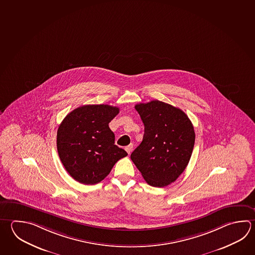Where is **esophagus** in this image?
Returning a JSON list of instances; mask_svg holds the SVG:
<instances>
[{
    "mask_svg": "<svg viewBox=\"0 0 255 255\" xmlns=\"http://www.w3.org/2000/svg\"><path fill=\"white\" fill-rule=\"evenodd\" d=\"M132 149H133V145L132 144L128 145V146L125 147V150L127 151V153L128 154H130V152H131Z\"/></svg>",
    "mask_w": 255,
    "mask_h": 255,
    "instance_id": "obj_1",
    "label": "esophagus"
}]
</instances>
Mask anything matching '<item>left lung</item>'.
<instances>
[{
    "mask_svg": "<svg viewBox=\"0 0 255 255\" xmlns=\"http://www.w3.org/2000/svg\"><path fill=\"white\" fill-rule=\"evenodd\" d=\"M135 109L144 125V135L130 159L149 185L167 187L191 158L196 138L192 123L182 110L159 100L138 104Z\"/></svg>",
    "mask_w": 255,
    "mask_h": 255,
    "instance_id": "1",
    "label": "left lung"
}]
</instances>
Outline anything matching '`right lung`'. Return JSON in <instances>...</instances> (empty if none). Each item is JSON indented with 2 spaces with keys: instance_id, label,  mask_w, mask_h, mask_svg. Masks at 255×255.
I'll return each mask as SVG.
<instances>
[{
  "instance_id": "right-lung-1",
  "label": "right lung",
  "mask_w": 255,
  "mask_h": 255,
  "mask_svg": "<svg viewBox=\"0 0 255 255\" xmlns=\"http://www.w3.org/2000/svg\"><path fill=\"white\" fill-rule=\"evenodd\" d=\"M119 108L89 105L69 113L57 133L58 156L75 180L86 185L102 181L119 159L128 154L115 144L109 123Z\"/></svg>"
}]
</instances>
